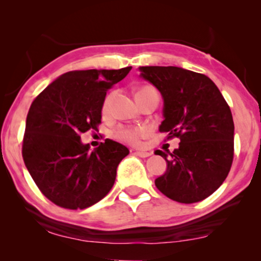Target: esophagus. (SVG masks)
Returning a JSON list of instances; mask_svg holds the SVG:
<instances>
[{"label": "esophagus", "instance_id": "1", "mask_svg": "<svg viewBox=\"0 0 261 261\" xmlns=\"http://www.w3.org/2000/svg\"><path fill=\"white\" fill-rule=\"evenodd\" d=\"M134 154L140 156V158H147V156L151 155V153L146 152V151H135Z\"/></svg>", "mask_w": 261, "mask_h": 261}]
</instances>
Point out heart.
I'll list each match as a JSON object with an SVG mask.
<instances>
[{
	"label": "heart",
	"mask_w": 261,
	"mask_h": 261,
	"mask_svg": "<svg viewBox=\"0 0 261 261\" xmlns=\"http://www.w3.org/2000/svg\"><path fill=\"white\" fill-rule=\"evenodd\" d=\"M152 90H154V89L151 87H144L139 89L135 96L138 97V96ZM113 98H114V92H110L109 95H107V97L105 98V101H103V106H102L103 114H108L110 112V107H112ZM148 133H149V129L145 126H134V127L122 126V127H119L115 130V135L117 139H120V140H122L124 142H128V144L130 145H139L142 139L147 137Z\"/></svg>",
	"instance_id": "obj_1"
}]
</instances>
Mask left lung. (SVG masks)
<instances>
[{"label":"left lung","instance_id":"left-lung-1","mask_svg":"<svg viewBox=\"0 0 261 261\" xmlns=\"http://www.w3.org/2000/svg\"><path fill=\"white\" fill-rule=\"evenodd\" d=\"M140 77L160 91L164 121L159 130L178 138L179 147L158 149L167 169L155 179L166 197L196 203L209 197L229 173L234 158V122L229 106L205 74L177 66H141Z\"/></svg>","mask_w":261,"mask_h":261}]
</instances>
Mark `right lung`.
<instances>
[{"label":"right lung","instance_id":"obj_1","mask_svg":"<svg viewBox=\"0 0 261 261\" xmlns=\"http://www.w3.org/2000/svg\"><path fill=\"white\" fill-rule=\"evenodd\" d=\"M132 66L76 70L57 78L32 102L22 141L28 172L45 197L66 209H85L107 196L128 148L106 139L90 152L81 135L98 130L108 89Z\"/></svg>","mask_w":261,"mask_h":261}]
</instances>
